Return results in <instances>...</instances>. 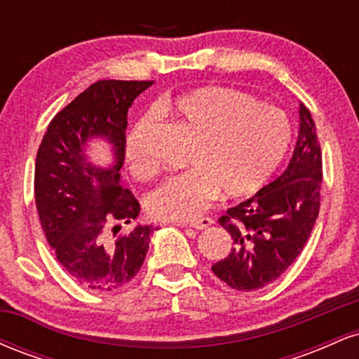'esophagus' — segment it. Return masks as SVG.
<instances>
[{"label": "esophagus", "mask_w": 359, "mask_h": 359, "mask_svg": "<svg viewBox=\"0 0 359 359\" xmlns=\"http://www.w3.org/2000/svg\"><path fill=\"white\" fill-rule=\"evenodd\" d=\"M212 224H214L212 217H201V219L189 222V226H192V228H196V229H205Z\"/></svg>", "instance_id": "obj_1"}]
</instances>
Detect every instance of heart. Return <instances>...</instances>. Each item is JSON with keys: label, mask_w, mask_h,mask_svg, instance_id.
Here are the masks:
<instances>
[{"label": "heart", "mask_w": 359, "mask_h": 359, "mask_svg": "<svg viewBox=\"0 0 359 359\" xmlns=\"http://www.w3.org/2000/svg\"><path fill=\"white\" fill-rule=\"evenodd\" d=\"M158 109L174 114L196 137L185 162L192 168L168 177L148 192L147 212L160 221L196 219L221 192L226 197L258 192L290 145L287 114L233 88L191 90L174 102H162ZM155 121L156 113L145 114L126 137V156L137 177L154 172V162L140 148L138 131Z\"/></svg>", "instance_id": "heart-1"}]
</instances>
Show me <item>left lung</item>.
Masks as SVG:
<instances>
[{"label":"left lung","mask_w":359,"mask_h":359,"mask_svg":"<svg viewBox=\"0 0 359 359\" xmlns=\"http://www.w3.org/2000/svg\"><path fill=\"white\" fill-rule=\"evenodd\" d=\"M299 114V138L285 172L219 217L234 248L214 263L212 271L234 290H257L282 277L319 216L323 154L306 104H300Z\"/></svg>","instance_id":"8db88e82"}]
</instances>
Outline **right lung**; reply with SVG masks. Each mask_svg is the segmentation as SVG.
<instances>
[{"instance_id": "1", "label": "right lung", "mask_w": 359, "mask_h": 359, "mask_svg": "<svg viewBox=\"0 0 359 359\" xmlns=\"http://www.w3.org/2000/svg\"><path fill=\"white\" fill-rule=\"evenodd\" d=\"M154 81H96L52 118L35 160V204L40 224L62 269L81 287L111 292L126 285L145 262L151 226L119 233L140 212L119 184L125 162L128 108ZM106 136L115 165L85 160V140Z\"/></svg>"}]
</instances>
